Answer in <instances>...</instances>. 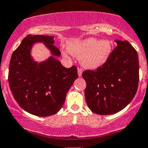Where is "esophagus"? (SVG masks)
Returning a JSON list of instances; mask_svg holds the SVG:
<instances>
[{
    "mask_svg": "<svg viewBox=\"0 0 148 148\" xmlns=\"http://www.w3.org/2000/svg\"><path fill=\"white\" fill-rule=\"evenodd\" d=\"M78 75H79V77H81L82 75V69L81 68H78Z\"/></svg>",
    "mask_w": 148,
    "mask_h": 148,
    "instance_id": "obj_1",
    "label": "esophagus"
}]
</instances>
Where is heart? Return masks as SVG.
Wrapping results in <instances>:
<instances>
[{
    "instance_id": "1",
    "label": "heart",
    "mask_w": 148,
    "mask_h": 148,
    "mask_svg": "<svg viewBox=\"0 0 148 148\" xmlns=\"http://www.w3.org/2000/svg\"><path fill=\"white\" fill-rule=\"evenodd\" d=\"M113 43L109 40L95 38L72 41L68 45V51L73 56L80 58L81 64L87 69H95L107 63L113 52ZM68 57L67 52H63Z\"/></svg>"
}]
</instances>
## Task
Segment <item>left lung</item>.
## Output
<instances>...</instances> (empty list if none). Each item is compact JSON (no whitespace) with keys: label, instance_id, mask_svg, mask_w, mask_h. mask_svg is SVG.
I'll use <instances>...</instances> for the list:
<instances>
[{"label":"left lung","instance_id":"8db88e82","mask_svg":"<svg viewBox=\"0 0 148 148\" xmlns=\"http://www.w3.org/2000/svg\"><path fill=\"white\" fill-rule=\"evenodd\" d=\"M117 46L108 61L96 70L82 73L88 107L93 113L110 115L124 109L137 92L138 56L127 41L116 40Z\"/></svg>","mask_w":148,"mask_h":148}]
</instances>
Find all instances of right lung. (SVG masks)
<instances>
[{
    "instance_id": "right-lung-1",
    "label": "right lung",
    "mask_w": 148,
    "mask_h": 148,
    "mask_svg": "<svg viewBox=\"0 0 148 148\" xmlns=\"http://www.w3.org/2000/svg\"><path fill=\"white\" fill-rule=\"evenodd\" d=\"M38 42L44 43L51 53L40 63L31 54L33 45ZM53 43V36L27 35L13 51L10 62L8 82L13 97L24 110L38 116L56 114L78 78L76 66L67 69L56 58L61 53Z\"/></svg>"
}]
</instances>
